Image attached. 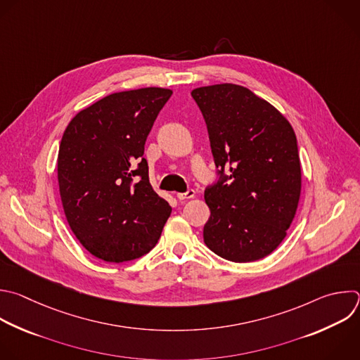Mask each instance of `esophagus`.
<instances>
[{
	"instance_id": "34e87169",
	"label": "esophagus",
	"mask_w": 360,
	"mask_h": 360,
	"mask_svg": "<svg viewBox=\"0 0 360 360\" xmlns=\"http://www.w3.org/2000/svg\"><path fill=\"white\" fill-rule=\"evenodd\" d=\"M176 198H178V200L185 202L186 199H192V198H195V191H193V189H189V191H188V192H185V193H176Z\"/></svg>"
}]
</instances>
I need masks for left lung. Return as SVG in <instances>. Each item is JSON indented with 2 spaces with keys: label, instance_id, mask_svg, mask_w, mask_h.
<instances>
[{
  "label": "left lung",
  "instance_id": "obj_1",
  "mask_svg": "<svg viewBox=\"0 0 360 360\" xmlns=\"http://www.w3.org/2000/svg\"><path fill=\"white\" fill-rule=\"evenodd\" d=\"M191 94L203 114L220 174L205 191L210 209L205 245L234 263L264 259L285 238L300 202L295 133L273 104L248 87L220 83Z\"/></svg>",
  "mask_w": 360,
  "mask_h": 360
}]
</instances>
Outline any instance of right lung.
I'll return each mask as SVG.
<instances>
[{"label":"right lung","mask_w":360,"mask_h":360,"mask_svg":"<svg viewBox=\"0 0 360 360\" xmlns=\"http://www.w3.org/2000/svg\"><path fill=\"white\" fill-rule=\"evenodd\" d=\"M171 94L162 87L108 94L80 110L63 133L58 182L65 216L82 246L103 262L148 253L172 212L153 189L143 158Z\"/></svg>","instance_id":"obj_1"}]
</instances>
